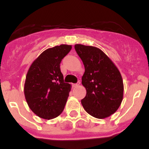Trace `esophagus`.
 <instances>
[{
    "mask_svg": "<svg viewBox=\"0 0 149 149\" xmlns=\"http://www.w3.org/2000/svg\"><path fill=\"white\" fill-rule=\"evenodd\" d=\"M80 85V82L78 81L77 83H73L72 86L73 87H77V86H78V85Z\"/></svg>",
    "mask_w": 149,
    "mask_h": 149,
    "instance_id": "esophagus-1",
    "label": "esophagus"
}]
</instances>
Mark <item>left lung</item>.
Returning <instances> with one entry per match:
<instances>
[{
    "mask_svg": "<svg viewBox=\"0 0 149 149\" xmlns=\"http://www.w3.org/2000/svg\"><path fill=\"white\" fill-rule=\"evenodd\" d=\"M75 49L85 66L82 84L87 93L81 100L82 105L93 117H109L118 110L123 101L124 88L120 73L100 49L76 44Z\"/></svg>",
    "mask_w": 149,
    "mask_h": 149,
    "instance_id": "obj_1",
    "label": "left lung"
}]
</instances>
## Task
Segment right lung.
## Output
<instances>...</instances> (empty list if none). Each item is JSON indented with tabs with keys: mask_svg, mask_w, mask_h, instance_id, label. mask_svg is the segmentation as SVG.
Segmentation results:
<instances>
[{
	"mask_svg": "<svg viewBox=\"0 0 149 149\" xmlns=\"http://www.w3.org/2000/svg\"><path fill=\"white\" fill-rule=\"evenodd\" d=\"M72 47L60 45L42 52L31 65L26 76L24 95L36 115L52 119L64 110L71 85L64 82L60 63Z\"/></svg>",
	"mask_w": 149,
	"mask_h": 149,
	"instance_id": "obj_1",
	"label": "right lung"
}]
</instances>
